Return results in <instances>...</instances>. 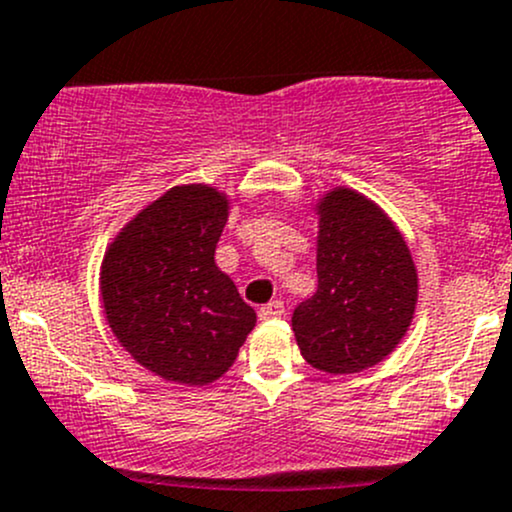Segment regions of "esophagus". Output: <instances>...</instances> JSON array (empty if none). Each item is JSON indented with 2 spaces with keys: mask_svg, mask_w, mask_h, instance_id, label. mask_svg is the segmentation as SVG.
Returning a JSON list of instances; mask_svg holds the SVG:
<instances>
[{
  "mask_svg": "<svg viewBox=\"0 0 512 512\" xmlns=\"http://www.w3.org/2000/svg\"><path fill=\"white\" fill-rule=\"evenodd\" d=\"M283 313H286V305H283L281 300H271V303L263 305V308L258 310V318H261V320H273V318H281Z\"/></svg>",
  "mask_w": 512,
  "mask_h": 512,
  "instance_id": "obj_1",
  "label": "esophagus"
}]
</instances>
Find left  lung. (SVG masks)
Returning <instances> with one entry per match:
<instances>
[{"label": "left lung", "mask_w": 512, "mask_h": 512, "mask_svg": "<svg viewBox=\"0 0 512 512\" xmlns=\"http://www.w3.org/2000/svg\"><path fill=\"white\" fill-rule=\"evenodd\" d=\"M419 278L392 219L347 187L318 202V291L293 310L300 355L352 374L382 362L412 325Z\"/></svg>", "instance_id": "8db88e82"}]
</instances>
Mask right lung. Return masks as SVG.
Here are the masks:
<instances>
[{
	"label": "right lung",
	"mask_w": 512,
	"mask_h": 512,
	"mask_svg": "<svg viewBox=\"0 0 512 512\" xmlns=\"http://www.w3.org/2000/svg\"><path fill=\"white\" fill-rule=\"evenodd\" d=\"M229 199L207 184L172 187L123 226L100 266L105 318L157 377L209 384L234 365L256 313L214 263Z\"/></svg>",
	"instance_id": "obj_1"
}]
</instances>
